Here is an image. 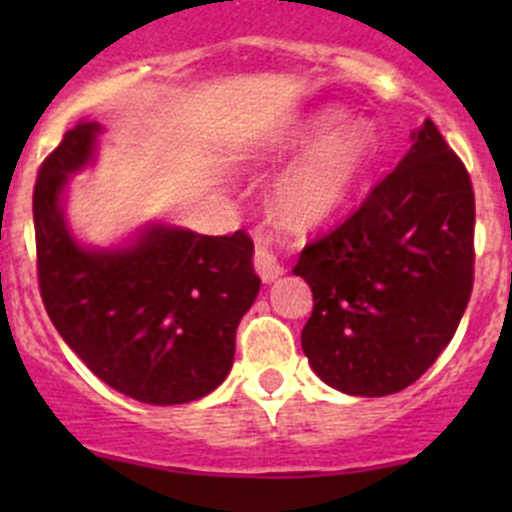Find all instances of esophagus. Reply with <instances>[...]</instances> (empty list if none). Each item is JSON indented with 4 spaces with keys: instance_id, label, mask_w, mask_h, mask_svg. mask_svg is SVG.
<instances>
[{
    "instance_id": "esophagus-1",
    "label": "esophagus",
    "mask_w": 512,
    "mask_h": 512,
    "mask_svg": "<svg viewBox=\"0 0 512 512\" xmlns=\"http://www.w3.org/2000/svg\"><path fill=\"white\" fill-rule=\"evenodd\" d=\"M255 270H257V275L262 277V282H267V285H270V282H275L277 277L285 275V267H282L280 255H277V252L272 250L265 240L257 242Z\"/></svg>"
}]
</instances>
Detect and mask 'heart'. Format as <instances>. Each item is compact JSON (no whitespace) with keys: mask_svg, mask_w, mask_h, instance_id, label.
<instances>
[{"mask_svg":"<svg viewBox=\"0 0 512 512\" xmlns=\"http://www.w3.org/2000/svg\"><path fill=\"white\" fill-rule=\"evenodd\" d=\"M334 108L312 113L294 131V146L304 148L277 175L272 203L287 223L297 227L322 225L337 215L364 183L376 160L374 128L366 121H347Z\"/></svg>","mask_w":512,"mask_h":512,"instance_id":"b5f03b06","label":"heart"}]
</instances>
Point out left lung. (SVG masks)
I'll list each match as a JSON object with an SVG mask.
<instances>
[{
    "label": "left lung",
    "mask_w": 512,
    "mask_h": 512,
    "mask_svg": "<svg viewBox=\"0 0 512 512\" xmlns=\"http://www.w3.org/2000/svg\"><path fill=\"white\" fill-rule=\"evenodd\" d=\"M473 225L468 170L426 118L394 173L294 265L314 294L302 329L314 374L349 396L414 384L471 299Z\"/></svg>",
    "instance_id": "8db88e82"
}]
</instances>
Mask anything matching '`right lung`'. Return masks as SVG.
Instances as JSON below:
<instances>
[{
  "mask_svg": "<svg viewBox=\"0 0 512 512\" xmlns=\"http://www.w3.org/2000/svg\"><path fill=\"white\" fill-rule=\"evenodd\" d=\"M101 133V123H76L36 178L44 307L111 389L151 406L203 399L230 374L237 324L260 292L255 245L242 230L210 237L160 220L108 247L79 240L66 195L74 175L96 163Z\"/></svg>",
  "mask_w": 512,
  "mask_h": 512,
  "instance_id": "obj_1",
  "label": "right lung"
}]
</instances>
